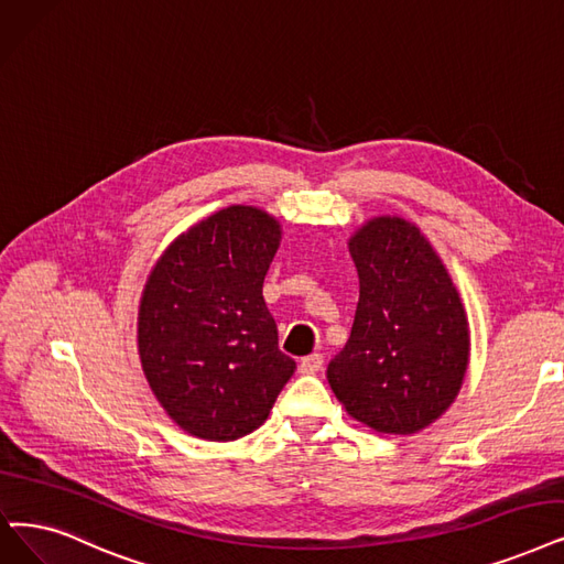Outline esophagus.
<instances>
[{
    "label": "esophagus",
    "instance_id": "esophagus-1",
    "mask_svg": "<svg viewBox=\"0 0 564 564\" xmlns=\"http://www.w3.org/2000/svg\"><path fill=\"white\" fill-rule=\"evenodd\" d=\"M322 366H324V356L322 354H310V356L301 358L299 370L303 375H317L322 370Z\"/></svg>",
    "mask_w": 564,
    "mask_h": 564
}]
</instances>
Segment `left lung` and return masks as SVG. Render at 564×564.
<instances>
[{
  "mask_svg": "<svg viewBox=\"0 0 564 564\" xmlns=\"http://www.w3.org/2000/svg\"><path fill=\"white\" fill-rule=\"evenodd\" d=\"M349 252L358 305L328 384L349 416L375 433L412 435L456 400L469 360V326L458 291L433 245L402 217H375Z\"/></svg>",
  "mask_w": 564,
  "mask_h": 564,
  "instance_id": "8db88e82",
  "label": "left lung"
}]
</instances>
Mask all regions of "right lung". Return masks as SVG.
<instances>
[{"mask_svg": "<svg viewBox=\"0 0 564 564\" xmlns=\"http://www.w3.org/2000/svg\"><path fill=\"white\" fill-rule=\"evenodd\" d=\"M280 221L229 206L177 236L139 307V354L166 414L194 437L231 442L268 419L296 370L280 351L263 278Z\"/></svg>", "mask_w": 564, "mask_h": 564, "instance_id": "add662e5", "label": "right lung"}]
</instances>
